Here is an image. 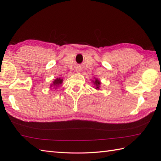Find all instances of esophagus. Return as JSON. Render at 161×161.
I'll return each mask as SVG.
<instances>
[{
	"instance_id": "esophagus-1",
	"label": "esophagus",
	"mask_w": 161,
	"mask_h": 161,
	"mask_svg": "<svg viewBox=\"0 0 161 161\" xmlns=\"http://www.w3.org/2000/svg\"><path fill=\"white\" fill-rule=\"evenodd\" d=\"M77 72H79V71H80V70H77Z\"/></svg>"
}]
</instances>
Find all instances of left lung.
Returning <instances> with one entry per match:
<instances>
[{
    "instance_id": "left-lung-1",
    "label": "left lung",
    "mask_w": 161,
    "mask_h": 161,
    "mask_svg": "<svg viewBox=\"0 0 161 161\" xmlns=\"http://www.w3.org/2000/svg\"><path fill=\"white\" fill-rule=\"evenodd\" d=\"M92 82L93 83L95 88L96 90H100V85H101V81L100 80H99L97 78H94V80H92Z\"/></svg>"
}]
</instances>
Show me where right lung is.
Masks as SVG:
<instances>
[{
  "instance_id": "right-lung-1",
  "label": "right lung",
  "mask_w": 161,
  "mask_h": 161,
  "mask_svg": "<svg viewBox=\"0 0 161 161\" xmlns=\"http://www.w3.org/2000/svg\"><path fill=\"white\" fill-rule=\"evenodd\" d=\"M63 83V79H61L60 77H58L57 79H55L53 81V84H50V88H58L59 86H60V85Z\"/></svg>"
}]
</instances>
